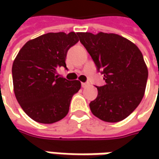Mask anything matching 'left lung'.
<instances>
[{"label":"left lung","mask_w":159,"mask_h":159,"mask_svg":"<svg viewBox=\"0 0 159 159\" xmlns=\"http://www.w3.org/2000/svg\"><path fill=\"white\" fill-rule=\"evenodd\" d=\"M79 41L75 33H49L25 44L12 65L16 98L34 121L57 122L67 115L72 96L80 89L75 73L68 70L65 58Z\"/></svg>","instance_id":"8db88e82"}]
</instances>
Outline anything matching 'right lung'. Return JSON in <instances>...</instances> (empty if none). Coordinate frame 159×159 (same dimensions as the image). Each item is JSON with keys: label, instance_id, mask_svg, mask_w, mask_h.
Instances as JSON below:
<instances>
[{"label": "right lung", "instance_id": "add662e5", "mask_svg": "<svg viewBox=\"0 0 159 159\" xmlns=\"http://www.w3.org/2000/svg\"><path fill=\"white\" fill-rule=\"evenodd\" d=\"M102 70L105 84L96 87L98 95L89 103L92 113L106 122L128 117L143 97L148 70L140 49L118 34H92L82 43Z\"/></svg>", "mask_w": 159, "mask_h": 159}]
</instances>
